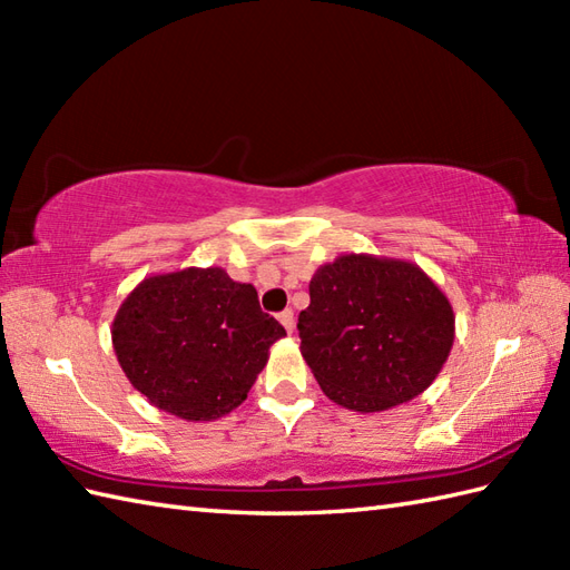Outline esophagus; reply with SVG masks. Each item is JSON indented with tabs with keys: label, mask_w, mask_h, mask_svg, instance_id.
<instances>
[{
	"label": "esophagus",
	"mask_w": 570,
	"mask_h": 570,
	"mask_svg": "<svg viewBox=\"0 0 570 570\" xmlns=\"http://www.w3.org/2000/svg\"><path fill=\"white\" fill-rule=\"evenodd\" d=\"M278 321H282L286 333H294L296 331V318H294V311L292 308H286V311L278 313Z\"/></svg>",
	"instance_id": "obj_1"
}]
</instances>
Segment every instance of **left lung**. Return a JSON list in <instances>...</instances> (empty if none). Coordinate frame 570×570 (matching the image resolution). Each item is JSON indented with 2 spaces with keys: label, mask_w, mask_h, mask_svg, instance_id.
I'll return each instance as SVG.
<instances>
[{
  "label": "left lung",
  "mask_w": 570,
  "mask_h": 570,
  "mask_svg": "<svg viewBox=\"0 0 570 570\" xmlns=\"http://www.w3.org/2000/svg\"><path fill=\"white\" fill-rule=\"evenodd\" d=\"M298 313L301 355L325 396L372 414L429 390L445 365L455 316L416 264L343 254L313 274Z\"/></svg>",
  "instance_id": "1"
}]
</instances>
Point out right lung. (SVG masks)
Instances as JSON below:
<instances>
[{
    "mask_svg": "<svg viewBox=\"0 0 570 570\" xmlns=\"http://www.w3.org/2000/svg\"><path fill=\"white\" fill-rule=\"evenodd\" d=\"M257 288L220 266L149 276L119 306L115 355L149 402L186 421H215L247 399L284 337Z\"/></svg>",
    "mask_w": 570,
    "mask_h": 570,
    "instance_id": "right-lung-1",
    "label": "right lung"
}]
</instances>
